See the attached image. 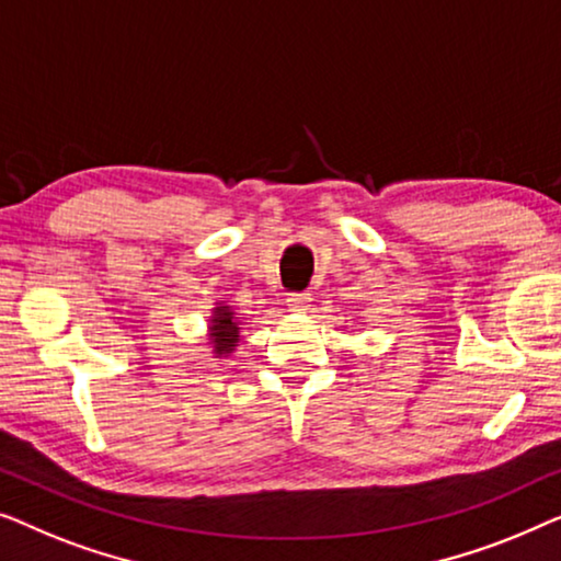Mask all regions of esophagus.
<instances>
[{
  "label": "esophagus",
  "instance_id": "obj_1",
  "mask_svg": "<svg viewBox=\"0 0 561 561\" xmlns=\"http://www.w3.org/2000/svg\"><path fill=\"white\" fill-rule=\"evenodd\" d=\"M310 295H307V291H291V295L287 297V305H289V310H295V312H305L307 307H310Z\"/></svg>",
  "mask_w": 561,
  "mask_h": 561
}]
</instances>
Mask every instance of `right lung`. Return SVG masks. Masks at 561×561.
<instances>
[{"mask_svg":"<svg viewBox=\"0 0 561 561\" xmlns=\"http://www.w3.org/2000/svg\"><path fill=\"white\" fill-rule=\"evenodd\" d=\"M210 325V343L213 353L218 356H228V353L236 351V343H239V322L233 320V312L228 307H216V314H213Z\"/></svg>","mask_w":561,"mask_h":561,"instance_id":"right-lung-1","label":"right lung"}]
</instances>
